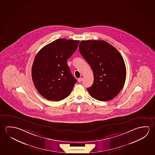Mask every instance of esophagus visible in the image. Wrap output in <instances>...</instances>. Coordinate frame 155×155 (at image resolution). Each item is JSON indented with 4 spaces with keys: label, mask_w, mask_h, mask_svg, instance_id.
<instances>
[{
    "label": "esophagus",
    "mask_w": 155,
    "mask_h": 155,
    "mask_svg": "<svg viewBox=\"0 0 155 155\" xmlns=\"http://www.w3.org/2000/svg\"><path fill=\"white\" fill-rule=\"evenodd\" d=\"M82 81H83V78H79L78 79V81L79 83L81 82Z\"/></svg>",
    "instance_id": "obj_1"
}]
</instances>
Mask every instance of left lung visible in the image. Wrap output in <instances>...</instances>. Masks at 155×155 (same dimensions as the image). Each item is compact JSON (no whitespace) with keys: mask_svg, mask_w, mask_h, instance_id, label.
Listing matches in <instances>:
<instances>
[{"mask_svg":"<svg viewBox=\"0 0 155 155\" xmlns=\"http://www.w3.org/2000/svg\"><path fill=\"white\" fill-rule=\"evenodd\" d=\"M79 52L91 66L94 83L87 88L90 96L100 101L117 96L124 85L126 67L119 51L104 41H83Z\"/></svg>","mask_w":155,"mask_h":155,"instance_id":"8db88e82","label":"left lung"}]
</instances>
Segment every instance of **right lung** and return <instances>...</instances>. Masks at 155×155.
I'll return each instance as SVG.
<instances>
[{"label":"right lung","mask_w":155,"mask_h":155,"mask_svg":"<svg viewBox=\"0 0 155 155\" xmlns=\"http://www.w3.org/2000/svg\"><path fill=\"white\" fill-rule=\"evenodd\" d=\"M79 41L58 39L44 46L36 54L32 67L33 84L48 101H60L69 96L77 82L67 60Z\"/></svg>","instance_id":"add662e5"}]
</instances>
